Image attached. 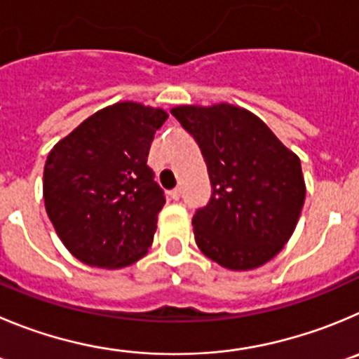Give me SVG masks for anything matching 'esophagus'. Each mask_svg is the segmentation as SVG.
<instances>
[{"label":"esophagus","mask_w":359,"mask_h":359,"mask_svg":"<svg viewBox=\"0 0 359 359\" xmlns=\"http://www.w3.org/2000/svg\"><path fill=\"white\" fill-rule=\"evenodd\" d=\"M170 198H172V200H179L180 198V189H179V187H175V189L170 191Z\"/></svg>","instance_id":"obj_1"}]
</instances>
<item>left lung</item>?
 Masks as SVG:
<instances>
[{
    "label": "left lung",
    "mask_w": 359,
    "mask_h": 359,
    "mask_svg": "<svg viewBox=\"0 0 359 359\" xmlns=\"http://www.w3.org/2000/svg\"><path fill=\"white\" fill-rule=\"evenodd\" d=\"M172 115L198 143L212 186L209 203L193 216L200 251L232 271L269 262L303 209L299 157L259 116L232 104L179 106Z\"/></svg>",
    "instance_id": "1"
}]
</instances>
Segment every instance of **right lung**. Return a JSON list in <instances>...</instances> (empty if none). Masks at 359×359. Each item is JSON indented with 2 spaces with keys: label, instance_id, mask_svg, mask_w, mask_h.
<instances>
[{
  "label": "right lung",
  "instance_id": "add662e5",
  "mask_svg": "<svg viewBox=\"0 0 359 359\" xmlns=\"http://www.w3.org/2000/svg\"><path fill=\"white\" fill-rule=\"evenodd\" d=\"M168 115L138 102L93 113L49 152L43 202L67 250L86 266H130L149 251L164 191L147 164Z\"/></svg>",
  "mask_w": 359,
  "mask_h": 359
}]
</instances>
